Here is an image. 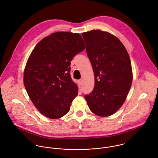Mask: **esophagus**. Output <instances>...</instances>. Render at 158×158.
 I'll return each mask as SVG.
<instances>
[{
    "instance_id": "obj_1",
    "label": "esophagus",
    "mask_w": 158,
    "mask_h": 158,
    "mask_svg": "<svg viewBox=\"0 0 158 158\" xmlns=\"http://www.w3.org/2000/svg\"><path fill=\"white\" fill-rule=\"evenodd\" d=\"M82 81H83V80L82 79H80V80H78V84L79 85H81L82 84Z\"/></svg>"
}]
</instances>
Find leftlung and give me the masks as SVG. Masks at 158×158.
Segmentation results:
<instances>
[{"instance_id":"1","label":"left lung","mask_w":158,"mask_h":158,"mask_svg":"<svg viewBox=\"0 0 158 158\" xmlns=\"http://www.w3.org/2000/svg\"><path fill=\"white\" fill-rule=\"evenodd\" d=\"M82 36L95 77L94 89L85 98L92 113L111 115L122 106L131 86L129 55L121 41L110 33L93 30L83 33Z\"/></svg>"}]
</instances>
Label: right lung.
Wrapping results in <instances>:
<instances>
[{
  "mask_svg": "<svg viewBox=\"0 0 158 158\" xmlns=\"http://www.w3.org/2000/svg\"><path fill=\"white\" fill-rule=\"evenodd\" d=\"M85 48L80 34L60 31L44 38L33 50L23 84L35 107L45 117L58 118L69 111L78 89L70 75V62Z\"/></svg>",
  "mask_w": 158,
  "mask_h": 158,
  "instance_id": "obj_1",
  "label": "right lung"
}]
</instances>
